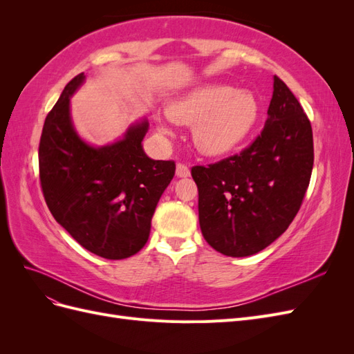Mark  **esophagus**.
<instances>
[{
  "mask_svg": "<svg viewBox=\"0 0 354 354\" xmlns=\"http://www.w3.org/2000/svg\"><path fill=\"white\" fill-rule=\"evenodd\" d=\"M176 174H177V177H189L190 176V169L185 164H177Z\"/></svg>",
  "mask_w": 354,
  "mask_h": 354,
  "instance_id": "1",
  "label": "esophagus"
}]
</instances>
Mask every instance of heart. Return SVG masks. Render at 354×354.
Masks as SVG:
<instances>
[{
    "label": "heart",
    "instance_id": "b5f03b06",
    "mask_svg": "<svg viewBox=\"0 0 354 354\" xmlns=\"http://www.w3.org/2000/svg\"><path fill=\"white\" fill-rule=\"evenodd\" d=\"M167 113L176 124L194 125L195 146L202 153L217 156L230 152L248 137L259 120L260 106L250 91L211 84L187 93L171 104ZM160 131L168 130L160 125Z\"/></svg>",
    "mask_w": 354,
    "mask_h": 354
}]
</instances>
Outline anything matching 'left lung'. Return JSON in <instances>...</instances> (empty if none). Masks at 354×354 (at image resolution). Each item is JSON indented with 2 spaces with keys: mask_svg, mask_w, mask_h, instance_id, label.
<instances>
[{
  "mask_svg": "<svg viewBox=\"0 0 354 354\" xmlns=\"http://www.w3.org/2000/svg\"><path fill=\"white\" fill-rule=\"evenodd\" d=\"M313 160L312 124L292 91L274 77L267 120L255 140L216 164L192 167L203 238L229 257L264 250L297 216Z\"/></svg>",
  "mask_w": 354,
  "mask_h": 354,
  "instance_id": "obj_1",
  "label": "left lung"
}]
</instances>
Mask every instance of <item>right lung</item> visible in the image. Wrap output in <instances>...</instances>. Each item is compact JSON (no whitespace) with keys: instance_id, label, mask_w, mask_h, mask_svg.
Segmentation results:
<instances>
[{"instance_id":"add662e5","label":"right lung","mask_w":354,"mask_h":354,"mask_svg":"<svg viewBox=\"0 0 354 354\" xmlns=\"http://www.w3.org/2000/svg\"><path fill=\"white\" fill-rule=\"evenodd\" d=\"M84 81L72 78L48 112L39 140L42 195L53 217L85 250L108 260L140 251L151 233L158 201L173 180L174 160L149 158L142 140L147 121L122 140L91 147L71 122V95Z\"/></svg>"}]
</instances>
